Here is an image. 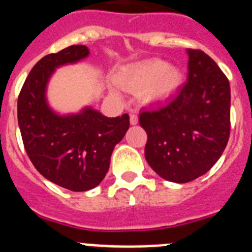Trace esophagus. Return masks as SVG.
I'll use <instances>...</instances> for the list:
<instances>
[{"instance_id": "34e87169", "label": "esophagus", "mask_w": 252, "mask_h": 252, "mask_svg": "<svg viewBox=\"0 0 252 252\" xmlns=\"http://www.w3.org/2000/svg\"><path fill=\"white\" fill-rule=\"evenodd\" d=\"M129 122H130V126H135V124H138V117H137V114L130 113Z\"/></svg>"}]
</instances>
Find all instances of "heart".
Wrapping results in <instances>:
<instances>
[{
  "instance_id": "b5f03b06",
  "label": "heart",
  "mask_w": 252,
  "mask_h": 252,
  "mask_svg": "<svg viewBox=\"0 0 252 252\" xmlns=\"http://www.w3.org/2000/svg\"><path fill=\"white\" fill-rule=\"evenodd\" d=\"M118 86L139 94L146 104H158L174 97L184 84V73L162 60H148L124 67L117 74Z\"/></svg>"
}]
</instances>
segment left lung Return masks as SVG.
Returning a JSON list of instances; mask_svg holds the SVG:
<instances>
[{
	"instance_id": "8db88e82",
	"label": "left lung",
	"mask_w": 252,
	"mask_h": 252,
	"mask_svg": "<svg viewBox=\"0 0 252 252\" xmlns=\"http://www.w3.org/2000/svg\"><path fill=\"white\" fill-rule=\"evenodd\" d=\"M188 81L162 106L142 110L147 132L144 156L161 178L184 184L217 162L229 138L231 89L217 63L202 50L188 49Z\"/></svg>"
}]
</instances>
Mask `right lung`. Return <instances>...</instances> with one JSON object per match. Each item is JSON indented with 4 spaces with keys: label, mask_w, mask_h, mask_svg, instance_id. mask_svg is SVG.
Returning <instances> with one entry per match:
<instances>
[{
    "label": "right lung",
    "mask_w": 252,
    "mask_h": 252,
    "mask_svg": "<svg viewBox=\"0 0 252 252\" xmlns=\"http://www.w3.org/2000/svg\"><path fill=\"white\" fill-rule=\"evenodd\" d=\"M89 54L86 45H71L43 57L17 100V120L30 161L45 179L72 191H86L101 183L114 147L129 128L128 114L108 118L91 106L72 114L50 108L47 89L54 71Z\"/></svg>",
    "instance_id": "add662e5"
}]
</instances>
